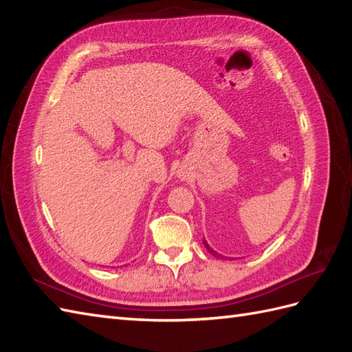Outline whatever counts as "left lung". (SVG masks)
<instances>
[{
	"label": "left lung",
	"mask_w": 352,
	"mask_h": 352,
	"mask_svg": "<svg viewBox=\"0 0 352 352\" xmlns=\"http://www.w3.org/2000/svg\"><path fill=\"white\" fill-rule=\"evenodd\" d=\"M203 243H204V246H206V250H208V251H209V252H210V254H212L213 256H215V258H221V260H222V258H224V256H222L221 254H218L217 251H213V250H212V248H210V246L208 245V242H206V241H203ZM230 260H231V258H230Z\"/></svg>",
	"instance_id": "left-lung-1"
}]
</instances>
